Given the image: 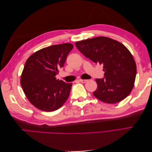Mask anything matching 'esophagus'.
<instances>
[{
  "label": "esophagus",
  "instance_id": "obj_1",
  "mask_svg": "<svg viewBox=\"0 0 152 152\" xmlns=\"http://www.w3.org/2000/svg\"><path fill=\"white\" fill-rule=\"evenodd\" d=\"M79 81L80 82H82V83H86V82H87V81H88V80H86V79H79Z\"/></svg>",
  "mask_w": 152,
  "mask_h": 152
}]
</instances>
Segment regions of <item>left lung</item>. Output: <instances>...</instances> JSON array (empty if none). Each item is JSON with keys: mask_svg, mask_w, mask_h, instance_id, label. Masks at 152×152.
I'll list each match as a JSON object with an SVG mask.
<instances>
[{"mask_svg": "<svg viewBox=\"0 0 152 152\" xmlns=\"http://www.w3.org/2000/svg\"><path fill=\"white\" fill-rule=\"evenodd\" d=\"M77 48L96 64L103 65L104 78L96 79L93 95L106 103H117L131 93L136 75V63L125 45L105 37L79 41Z\"/></svg>", "mask_w": 152, "mask_h": 152, "instance_id": "obj_1", "label": "left lung"}]
</instances>
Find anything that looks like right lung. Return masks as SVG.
Instances as JSON below:
<instances>
[{
    "instance_id": "right-lung-1",
    "label": "right lung",
    "mask_w": 152,
    "mask_h": 152,
    "mask_svg": "<svg viewBox=\"0 0 152 152\" xmlns=\"http://www.w3.org/2000/svg\"><path fill=\"white\" fill-rule=\"evenodd\" d=\"M73 45L70 43L53 45L35 52L28 58L20 83L24 93L34 107L53 112L67 100L72 83L56 79Z\"/></svg>"
}]
</instances>
